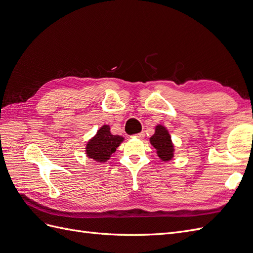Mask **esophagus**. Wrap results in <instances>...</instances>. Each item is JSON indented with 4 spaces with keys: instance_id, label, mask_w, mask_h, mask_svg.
<instances>
[{
    "instance_id": "esophagus-1",
    "label": "esophagus",
    "mask_w": 253,
    "mask_h": 253,
    "mask_svg": "<svg viewBox=\"0 0 253 253\" xmlns=\"http://www.w3.org/2000/svg\"><path fill=\"white\" fill-rule=\"evenodd\" d=\"M135 137H138V138H143V137H144V133L141 132V133H139V134H137Z\"/></svg>"
}]
</instances>
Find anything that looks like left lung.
Segmentation results:
<instances>
[{
	"instance_id": "1",
	"label": "left lung",
	"mask_w": 253,
	"mask_h": 253,
	"mask_svg": "<svg viewBox=\"0 0 253 253\" xmlns=\"http://www.w3.org/2000/svg\"><path fill=\"white\" fill-rule=\"evenodd\" d=\"M150 142L156 149L157 155L163 162H169L173 158L174 145L169 132L164 126H156L155 134L150 138Z\"/></svg>"
}]
</instances>
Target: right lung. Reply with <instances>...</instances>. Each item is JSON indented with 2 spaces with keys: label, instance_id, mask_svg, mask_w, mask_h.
Instances as JSON below:
<instances>
[{
  "label": "right lung",
  "instance_id": "add662e5",
  "mask_svg": "<svg viewBox=\"0 0 253 253\" xmlns=\"http://www.w3.org/2000/svg\"><path fill=\"white\" fill-rule=\"evenodd\" d=\"M124 139V137L119 135H113L110 131V126H102L98 129L97 134L87 142L85 147L86 155L96 162L105 163Z\"/></svg>",
  "mask_w": 253,
  "mask_h": 253
}]
</instances>
